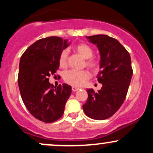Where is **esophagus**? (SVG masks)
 Wrapping results in <instances>:
<instances>
[{
	"label": "esophagus",
	"mask_w": 153,
	"mask_h": 153,
	"mask_svg": "<svg viewBox=\"0 0 153 153\" xmlns=\"http://www.w3.org/2000/svg\"><path fill=\"white\" fill-rule=\"evenodd\" d=\"M78 90H79V88H77V87H72V91H73V92H75V91H77Z\"/></svg>",
	"instance_id": "obj_1"
}]
</instances>
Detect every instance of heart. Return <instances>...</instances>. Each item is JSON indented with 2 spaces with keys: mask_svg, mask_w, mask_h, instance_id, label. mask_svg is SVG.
<instances>
[{
  "mask_svg": "<svg viewBox=\"0 0 153 153\" xmlns=\"http://www.w3.org/2000/svg\"><path fill=\"white\" fill-rule=\"evenodd\" d=\"M74 50L80 54L83 58L86 59L85 64L88 67L96 70L99 67V62L96 59L92 57L94 50L91 46L85 43H80L75 45ZM68 52L67 50H64L61 52L59 57V64L62 68H65L68 65ZM91 74L88 71H76L71 70L65 73L64 80L69 85L73 86L80 87L83 85L86 81L90 78Z\"/></svg>",
  "mask_w": 153,
  "mask_h": 153,
  "instance_id": "obj_1",
  "label": "heart"
}]
</instances>
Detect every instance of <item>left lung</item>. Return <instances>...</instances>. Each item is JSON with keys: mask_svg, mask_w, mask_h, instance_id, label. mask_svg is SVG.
I'll return each instance as SVG.
<instances>
[{"mask_svg": "<svg viewBox=\"0 0 153 153\" xmlns=\"http://www.w3.org/2000/svg\"><path fill=\"white\" fill-rule=\"evenodd\" d=\"M86 37L100 52L101 70L97 78L102 88L97 93L88 89V96L82 108L90 118L103 120L114 114L127 96L133 74L130 54L118 40L107 35Z\"/></svg>", "mask_w": 153, "mask_h": 153, "instance_id": "8db88e82", "label": "left lung"}]
</instances>
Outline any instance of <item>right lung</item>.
<instances>
[{"label":"right lung","instance_id":"obj_1","mask_svg":"<svg viewBox=\"0 0 153 153\" xmlns=\"http://www.w3.org/2000/svg\"><path fill=\"white\" fill-rule=\"evenodd\" d=\"M69 46L58 36L41 39L28 47L21 57L18 83L23 102L36 119L45 123L58 120L71 94V86L54 87L49 77L59 68L61 52Z\"/></svg>","mask_w":153,"mask_h":153}]
</instances>
